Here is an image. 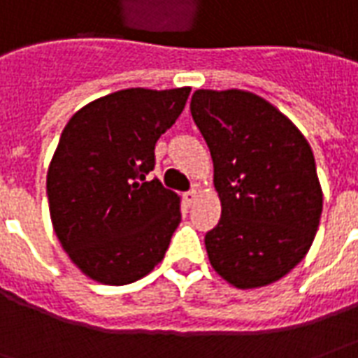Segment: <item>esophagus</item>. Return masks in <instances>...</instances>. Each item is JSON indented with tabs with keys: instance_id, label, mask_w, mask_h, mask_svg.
I'll return each instance as SVG.
<instances>
[{
	"instance_id": "obj_1",
	"label": "esophagus",
	"mask_w": 358,
	"mask_h": 358,
	"mask_svg": "<svg viewBox=\"0 0 358 358\" xmlns=\"http://www.w3.org/2000/svg\"><path fill=\"white\" fill-rule=\"evenodd\" d=\"M197 197H199V192H197V189H192V192L184 194V201H186L187 207H192V205L197 201Z\"/></svg>"
}]
</instances>
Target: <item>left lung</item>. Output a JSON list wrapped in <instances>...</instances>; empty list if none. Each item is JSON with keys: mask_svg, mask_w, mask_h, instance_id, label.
Instances as JSON below:
<instances>
[{"mask_svg": "<svg viewBox=\"0 0 358 358\" xmlns=\"http://www.w3.org/2000/svg\"><path fill=\"white\" fill-rule=\"evenodd\" d=\"M220 220L205 236L210 266L238 289L264 287L305 259L322 215L313 149L297 126L245 90H195Z\"/></svg>", "mask_w": 358, "mask_h": 358, "instance_id": "obj_1", "label": "left lung"}]
</instances>
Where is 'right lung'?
I'll return each instance as SVG.
<instances>
[{
    "label": "right lung",
    "instance_id": "right-lung-1",
    "mask_svg": "<svg viewBox=\"0 0 358 358\" xmlns=\"http://www.w3.org/2000/svg\"><path fill=\"white\" fill-rule=\"evenodd\" d=\"M192 88H128L90 101L66 122L48 169L53 230L69 259L105 285L140 280L164 259L180 197L159 180L155 143Z\"/></svg>",
    "mask_w": 358,
    "mask_h": 358
}]
</instances>
